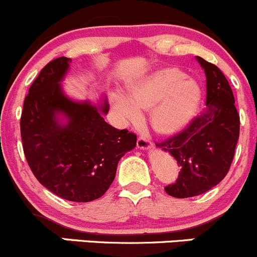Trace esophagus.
Masks as SVG:
<instances>
[{
    "mask_svg": "<svg viewBox=\"0 0 257 257\" xmlns=\"http://www.w3.org/2000/svg\"><path fill=\"white\" fill-rule=\"evenodd\" d=\"M137 145L141 150H149L152 149V143H150L148 139L145 138H138V142H137Z\"/></svg>",
    "mask_w": 257,
    "mask_h": 257,
    "instance_id": "1",
    "label": "esophagus"
}]
</instances>
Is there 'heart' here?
I'll return each instance as SVG.
<instances>
[{"label":"heart","mask_w":257,"mask_h":257,"mask_svg":"<svg viewBox=\"0 0 257 257\" xmlns=\"http://www.w3.org/2000/svg\"><path fill=\"white\" fill-rule=\"evenodd\" d=\"M128 95H112V107L121 121L139 124L149 112V124L162 137L185 131L200 109L203 90L194 78L177 67H165L132 83Z\"/></svg>","instance_id":"obj_1"}]
</instances>
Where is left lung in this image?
Wrapping results in <instances>:
<instances>
[{
	"label": "left lung",
	"mask_w": 257,
	"mask_h": 257,
	"mask_svg": "<svg viewBox=\"0 0 257 257\" xmlns=\"http://www.w3.org/2000/svg\"><path fill=\"white\" fill-rule=\"evenodd\" d=\"M206 77V107L188 129L157 144L180 167L177 183L168 185L170 196L200 195L216 186L234 159L240 132V116L231 87L215 64L196 57Z\"/></svg>",
	"instance_id": "8db88e82"
}]
</instances>
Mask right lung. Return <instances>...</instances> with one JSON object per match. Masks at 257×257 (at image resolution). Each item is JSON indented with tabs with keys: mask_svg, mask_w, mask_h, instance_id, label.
<instances>
[{
	"mask_svg": "<svg viewBox=\"0 0 257 257\" xmlns=\"http://www.w3.org/2000/svg\"><path fill=\"white\" fill-rule=\"evenodd\" d=\"M72 59L49 62L23 103L21 138L31 170L45 188L69 201L100 198L115 178L120 158L137 145L136 134L113 128L103 116L109 104L68 97L63 82Z\"/></svg>",
	"mask_w": 257,
	"mask_h": 257,
	"instance_id": "add662e5",
	"label": "right lung"
}]
</instances>
